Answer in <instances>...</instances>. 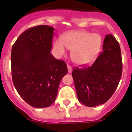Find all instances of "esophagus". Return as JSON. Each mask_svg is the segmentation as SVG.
Masks as SVG:
<instances>
[{
    "label": "esophagus",
    "mask_w": 132,
    "mask_h": 132,
    "mask_svg": "<svg viewBox=\"0 0 132 132\" xmlns=\"http://www.w3.org/2000/svg\"><path fill=\"white\" fill-rule=\"evenodd\" d=\"M67 68H68V70L69 73H71V71H72V68H71V66L70 65L68 64L67 65Z\"/></svg>",
    "instance_id": "obj_1"
}]
</instances>
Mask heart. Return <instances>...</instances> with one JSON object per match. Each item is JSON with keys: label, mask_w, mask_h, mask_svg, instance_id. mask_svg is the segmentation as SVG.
<instances>
[{"label": "heart", "mask_w": 132, "mask_h": 132, "mask_svg": "<svg viewBox=\"0 0 132 132\" xmlns=\"http://www.w3.org/2000/svg\"><path fill=\"white\" fill-rule=\"evenodd\" d=\"M103 39L99 34L84 30L71 31L64 35L63 39L57 38L53 48L59 57L64 55L68 48L72 50L71 57L78 65L85 66L93 63L102 49Z\"/></svg>", "instance_id": "b5f03b06"}]
</instances>
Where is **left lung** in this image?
Listing matches in <instances>:
<instances>
[{"label": "left lung", "instance_id": "1", "mask_svg": "<svg viewBox=\"0 0 132 132\" xmlns=\"http://www.w3.org/2000/svg\"><path fill=\"white\" fill-rule=\"evenodd\" d=\"M102 50L92 66L72 71L78 101L87 107H96L109 100L121 77L120 46L112 34L105 37Z\"/></svg>", "mask_w": 132, "mask_h": 132}]
</instances>
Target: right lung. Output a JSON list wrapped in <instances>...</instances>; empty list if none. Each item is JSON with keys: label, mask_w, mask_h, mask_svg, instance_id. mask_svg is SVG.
<instances>
[{"label": "right lung", "mask_w": 132, "mask_h": 132, "mask_svg": "<svg viewBox=\"0 0 132 132\" xmlns=\"http://www.w3.org/2000/svg\"><path fill=\"white\" fill-rule=\"evenodd\" d=\"M54 30L48 25L30 28L12 46L14 87L28 104L38 109L55 102L60 82L68 73L66 63L50 54Z\"/></svg>", "instance_id": "1"}]
</instances>
